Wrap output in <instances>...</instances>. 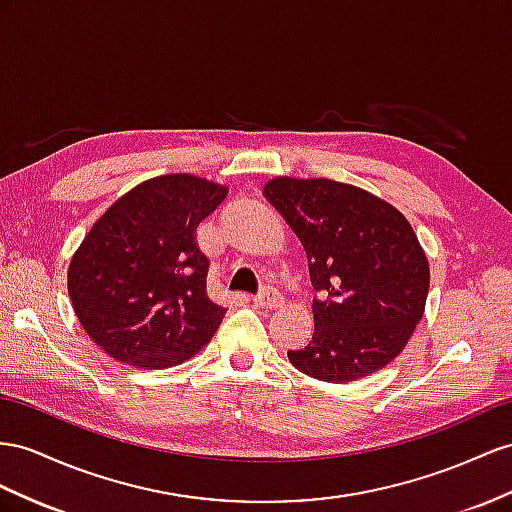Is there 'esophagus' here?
Returning a JSON list of instances; mask_svg holds the SVG:
<instances>
[{
  "label": "esophagus",
  "mask_w": 512,
  "mask_h": 512,
  "mask_svg": "<svg viewBox=\"0 0 512 512\" xmlns=\"http://www.w3.org/2000/svg\"><path fill=\"white\" fill-rule=\"evenodd\" d=\"M253 305L261 307V309H274V307L283 305V298L272 285H264L259 290V294L253 296Z\"/></svg>",
  "instance_id": "esophagus-1"
}]
</instances>
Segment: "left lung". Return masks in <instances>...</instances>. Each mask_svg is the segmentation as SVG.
Segmentation results:
<instances>
[{
	"instance_id": "left-lung-1",
	"label": "left lung",
	"mask_w": 512,
	"mask_h": 512,
	"mask_svg": "<svg viewBox=\"0 0 512 512\" xmlns=\"http://www.w3.org/2000/svg\"><path fill=\"white\" fill-rule=\"evenodd\" d=\"M264 196L303 244L313 337L287 350L296 370L350 383L396 359L424 316L428 259L396 207L350 183L277 177Z\"/></svg>"
}]
</instances>
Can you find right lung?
<instances>
[{
	"label": "right lung",
	"instance_id": "add662e5",
	"mask_svg": "<svg viewBox=\"0 0 512 512\" xmlns=\"http://www.w3.org/2000/svg\"><path fill=\"white\" fill-rule=\"evenodd\" d=\"M227 188L192 175H164L121 196L69 266V296L93 342L121 363L164 370L190 359L218 331L227 309L205 290L209 259L199 222Z\"/></svg>",
	"mask_w": 512,
	"mask_h": 512
}]
</instances>
